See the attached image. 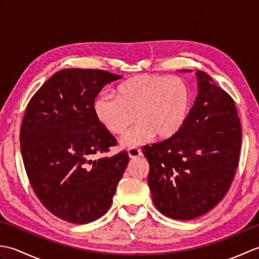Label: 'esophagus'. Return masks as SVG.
Segmentation results:
<instances>
[{"instance_id":"obj_1","label":"esophagus","mask_w":259,"mask_h":259,"mask_svg":"<svg viewBox=\"0 0 259 259\" xmlns=\"http://www.w3.org/2000/svg\"><path fill=\"white\" fill-rule=\"evenodd\" d=\"M128 155L131 159H137L141 156V150L139 148H129Z\"/></svg>"}]
</instances>
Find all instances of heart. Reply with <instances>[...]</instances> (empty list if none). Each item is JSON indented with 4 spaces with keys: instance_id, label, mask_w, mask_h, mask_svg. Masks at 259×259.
I'll list each match as a JSON object with an SVG mask.
<instances>
[{
    "instance_id": "obj_1",
    "label": "heart",
    "mask_w": 259,
    "mask_h": 259,
    "mask_svg": "<svg viewBox=\"0 0 259 259\" xmlns=\"http://www.w3.org/2000/svg\"><path fill=\"white\" fill-rule=\"evenodd\" d=\"M192 106V90L188 82L179 76L139 74L119 84L115 97L102 93L93 102V113L102 128L110 135L126 133L121 145L136 148L157 137L169 139L186 123Z\"/></svg>"
}]
</instances>
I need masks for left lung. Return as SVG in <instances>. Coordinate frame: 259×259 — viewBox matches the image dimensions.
Masks as SVG:
<instances>
[{"instance_id":"8db88e82","label":"left lung","mask_w":259,"mask_h":259,"mask_svg":"<svg viewBox=\"0 0 259 259\" xmlns=\"http://www.w3.org/2000/svg\"><path fill=\"white\" fill-rule=\"evenodd\" d=\"M190 72V70H183ZM198 95L177 135L142 148L148 185L162 214L202 216L227 194L239 161L241 126L235 102L207 73L196 71Z\"/></svg>"}]
</instances>
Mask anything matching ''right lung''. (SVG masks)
I'll return each instance as SVG.
<instances>
[{"label": "right lung", "mask_w": 259, "mask_h": 259, "mask_svg": "<svg viewBox=\"0 0 259 259\" xmlns=\"http://www.w3.org/2000/svg\"><path fill=\"white\" fill-rule=\"evenodd\" d=\"M121 75L93 69L54 73L27 104L20 131L30 184L42 205L71 224L95 222L108 211L129 162L126 151L99 157L117 145L93 113L104 85Z\"/></svg>", "instance_id": "1"}]
</instances>
